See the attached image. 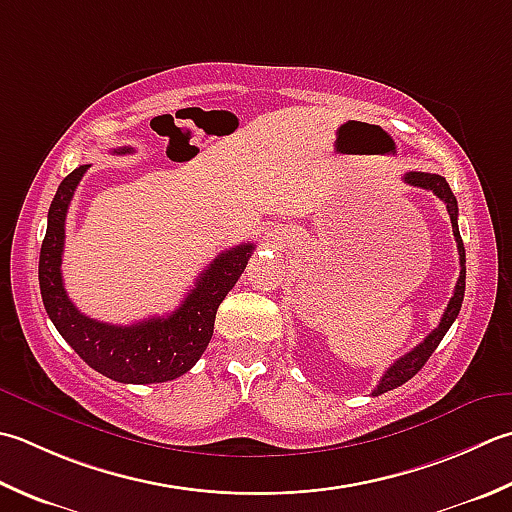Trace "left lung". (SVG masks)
Wrapping results in <instances>:
<instances>
[{
	"instance_id": "1",
	"label": "left lung",
	"mask_w": 512,
	"mask_h": 512,
	"mask_svg": "<svg viewBox=\"0 0 512 512\" xmlns=\"http://www.w3.org/2000/svg\"><path fill=\"white\" fill-rule=\"evenodd\" d=\"M404 182L410 186H419V188H426V190H433V193L442 199L446 204V210L450 215V224H453V235H455V242H457V250H459V279H457V286H455V293L450 297V302L444 310L442 319H439V326L430 333L422 344L415 346L410 353H406L404 357H399L397 362L390 366L384 377L379 379L377 388L373 390V397L388 393V390H393L397 386L406 384L410 377H415L422 366L428 362V357L435 353V348L442 342L444 335L448 333V328L453 326V322L459 315V308H462L464 302V290H466V250H464V242H462V235H459V226H457V199L453 195V190H450L448 182L442 175H433V173H406L404 175Z\"/></svg>"
}]
</instances>
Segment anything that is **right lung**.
Wrapping results in <instances>:
<instances>
[{
  "mask_svg": "<svg viewBox=\"0 0 512 512\" xmlns=\"http://www.w3.org/2000/svg\"><path fill=\"white\" fill-rule=\"evenodd\" d=\"M117 155L133 148H117ZM90 164L75 168L53 197L48 210L46 237L39 253V290L50 322L68 346L95 368L122 384H162L188 373L213 337L215 315L228 290L244 273L253 244H239L219 253L197 277L195 288L177 310L166 317H150L130 326L104 324L79 313L70 302L62 279L66 213L77 184Z\"/></svg>",
  "mask_w": 512,
  "mask_h": 512,
  "instance_id": "obj_1",
  "label": "right lung"
}]
</instances>
